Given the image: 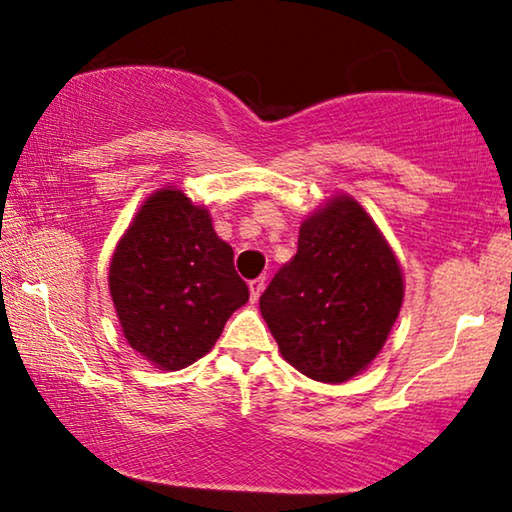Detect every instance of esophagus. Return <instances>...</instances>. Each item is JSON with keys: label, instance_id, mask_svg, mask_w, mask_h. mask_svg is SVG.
<instances>
[{"label": "esophagus", "instance_id": "obj_1", "mask_svg": "<svg viewBox=\"0 0 512 512\" xmlns=\"http://www.w3.org/2000/svg\"><path fill=\"white\" fill-rule=\"evenodd\" d=\"M263 289H265V279L263 277L251 279V282H249V293H251V300H254V303H256L258 298H261Z\"/></svg>", "mask_w": 512, "mask_h": 512}]
</instances>
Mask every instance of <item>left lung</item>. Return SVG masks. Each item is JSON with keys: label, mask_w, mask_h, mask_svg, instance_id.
Here are the masks:
<instances>
[{"label": "left lung", "mask_w": 512, "mask_h": 512, "mask_svg": "<svg viewBox=\"0 0 512 512\" xmlns=\"http://www.w3.org/2000/svg\"><path fill=\"white\" fill-rule=\"evenodd\" d=\"M403 303L389 244L347 195L303 221L298 251L272 277L261 314L279 352L317 382H345L380 354Z\"/></svg>", "instance_id": "obj_1"}]
</instances>
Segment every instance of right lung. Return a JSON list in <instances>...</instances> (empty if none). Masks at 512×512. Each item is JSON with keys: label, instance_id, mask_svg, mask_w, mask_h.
I'll list each match as a JSON object with an SVG mask.
<instances>
[{"label": "right lung", "instance_id": "1", "mask_svg": "<svg viewBox=\"0 0 512 512\" xmlns=\"http://www.w3.org/2000/svg\"><path fill=\"white\" fill-rule=\"evenodd\" d=\"M109 291L130 347L165 370L202 359L249 300L233 247L214 233L207 209L177 188L153 193L125 230Z\"/></svg>", "mask_w": 512, "mask_h": 512}]
</instances>
